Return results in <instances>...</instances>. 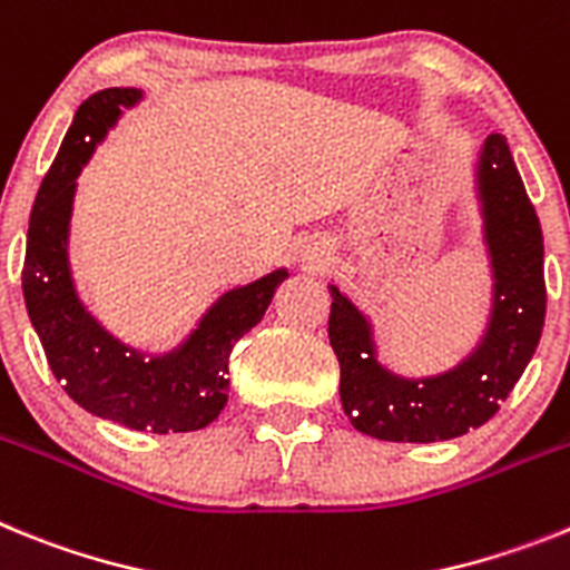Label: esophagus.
<instances>
[{
	"instance_id": "1",
	"label": "esophagus",
	"mask_w": 570,
	"mask_h": 570,
	"mask_svg": "<svg viewBox=\"0 0 570 570\" xmlns=\"http://www.w3.org/2000/svg\"><path fill=\"white\" fill-rule=\"evenodd\" d=\"M301 264L309 272H321L326 264H330V255H333V244L326 240L324 235H309L301 240L298 246Z\"/></svg>"
}]
</instances>
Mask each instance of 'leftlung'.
<instances>
[{"label": "left lung", "mask_w": 570, "mask_h": 570, "mask_svg": "<svg viewBox=\"0 0 570 570\" xmlns=\"http://www.w3.org/2000/svg\"><path fill=\"white\" fill-rule=\"evenodd\" d=\"M473 200L491 298L468 353L433 375H407L384 358L375 321L341 286L333 295L330 344L341 364V404L355 430L381 442L430 444L479 428L508 399L546 324V246L511 148L488 135L473 157Z\"/></svg>", "instance_id": "obj_1"}]
</instances>
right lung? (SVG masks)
<instances>
[{
	"instance_id": "add662e5",
	"label": "right lung",
	"mask_w": 570,
	"mask_h": 570,
	"mask_svg": "<svg viewBox=\"0 0 570 570\" xmlns=\"http://www.w3.org/2000/svg\"><path fill=\"white\" fill-rule=\"evenodd\" d=\"M140 88H106L73 114L66 140L33 200L24 246L22 295L53 375L82 410L146 433L203 430L229 402V353L264 318L289 269L266 272L224 289L189 333L168 350L126 344L82 301L71 266V217L77 177Z\"/></svg>"
}]
</instances>
